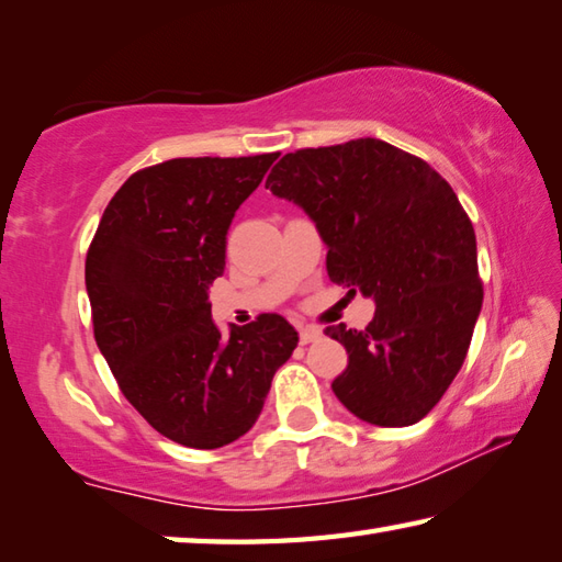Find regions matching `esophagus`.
<instances>
[{
    "instance_id": "1",
    "label": "esophagus",
    "mask_w": 562,
    "mask_h": 562,
    "mask_svg": "<svg viewBox=\"0 0 562 562\" xmlns=\"http://www.w3.org/2000/svg\"><path fill=\"white\" fill-rule=\"evenodd\" d=\"M319 337H322V329L312 327V325L300 327V341H302V345H310V341H315V339H319Z\"/></svg>"
}]
</instances>
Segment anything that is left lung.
<instances>
[{"label":"left lung","instance_id":"1","mask_svg":"<svg viewBox=\"0 0 562 562\" xmlns=\"http://www.w3.org/2000/svg\"><path fill=\"white\" fill-rule=\"evenodd\" d=\"M265 188L317 225L329 280L376 304L364 329H325L349 355L331 382L339 402L374 426L422 422L459 374L483 304L475 233L453 188L379 138L294 150Z\"/></svg>","mask_w":562,"mask_h":562}]
</instances>
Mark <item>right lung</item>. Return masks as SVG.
Returning a JSON list of instances; mask_svg holds the SVG:
<instances>
[{
	"mask_svg": "<svg viewBox=\"0 0 562 562\" xmlns=\"http://www.w3.org/2000/svg\"><path fill=\"white\" fill-rule=\"evenodd\" d=\"M278 154L173 158L133 173L87 255L93 337L123 396L166 439L221 449L252 429L297 331L260 315L223 337L207 290L235 211Z\"/></svg>",
	"mask_w": 562,
	"mask_h": 562,
	"instance_id": "obj_1",
	"label": "right lung"
}]
</instances>
